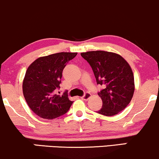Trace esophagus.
I'll list each match as a JSON object with an SVG mask.
<instances>
[{
	"mask_svg": "<svg viewBox=\"0 0 159 159\" xmlns=\"http://www.w3.org/2000/svg\"><path fill=\"white\" fill-rule=\"evenodd\" d=\"M90 97H91V94L90 93H86L83 96H81V98L84 100H88Z\"/></svg>",
	"mask_w": 159,
	"mask_h": 159,
	"instance_id": "obj_1",
	"label": "esophagus"
}]
</instances>
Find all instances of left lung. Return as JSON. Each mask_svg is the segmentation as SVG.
I'll return each instance as SVG.
<instances>
[{
  "instance_id": "8db88e82",
  "label": "left lung",
  "mask_w": 159,
  "mask_h": 159,
  "mask_svg": "<svg viewBox=\"0 0 159 159\" xmlns=\"http://www.w3.org/2000/svg\"><path fill=\"white\" fill-rule=\"evenodd\" d=\"M89 63L98 84L104 89L98 93L102 107L97 112L105 116H114L124 110L132 100L134 80L132 68L120 54L105 51L81 53Z\"/></svg>"
}]
</instances>
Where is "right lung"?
I'll use <instances>...</instances> for the list:
<instances>
[{"instance_id":"1","label":"right lung","mask_w":159,"mask_h":159,"mask_svg":"<svg viewBox=\"0 0 159 159\" xmlns=\"http://www.w3.org/2000/svg\"><path fill=\"white\" fill-rule=\"evenodd\" d=\"M78 53L60 52L41 57L27 68L24 78L23 94L30 108L36 115L46 120L62 116L70 108L73 102L66 91L56 94L61 82L66 65Z\"/></svg>"}]
</instances>
